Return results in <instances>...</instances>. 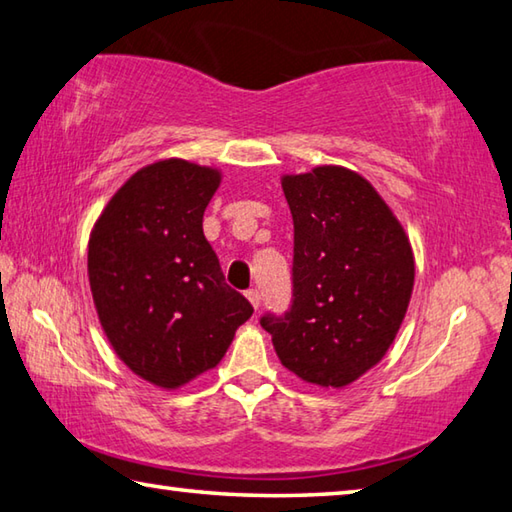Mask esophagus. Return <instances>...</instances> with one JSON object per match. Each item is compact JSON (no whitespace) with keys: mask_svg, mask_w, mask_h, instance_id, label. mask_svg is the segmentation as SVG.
Returning <instances> with one entry per match:
<instances>
[{"mask_svg":"<svg viewBox=\"0 0 512 512\" xmlns=\"http://www.w3.org/2000/svg\"><path fill=\"white\" fill-rule=\"evenodd\" d=\"M246 297H248V302L253 304V309L257 311V309H259V300H262V297H259L257 288H250V291H246Z\"/></svg>","mask_w":512,"mask_h":512,"instance_id":"esophagus-1","label":"esophagus"}]
</instances>
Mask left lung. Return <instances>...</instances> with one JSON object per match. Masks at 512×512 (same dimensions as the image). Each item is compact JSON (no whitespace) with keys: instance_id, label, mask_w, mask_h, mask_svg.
I'll return each instance as SVG.
<instances>
[{"instance_id":"1","label":"left lung","mask_w":512,"mask_h":512,"mask_svg":"<svg viewBox=\"0 0 512 512\" xmlns=\"http://www.w3.org/2000/svg\"><path fill=\"white\" fill-rule=\"evenodd\" d=\"M293 215V304L268 313L282 365L304 383L347 387L392 347L414 288L401 221L365 176L340 165L284 174Z\"/></svg>"}]
</instances>
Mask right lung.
<instances>
[{"instance_id": "1", "label": "right lung", "mask_w": 512, "mask_h": 512, "mask_svg": "<svg viewBox=\"0 0 512 512\" xmlns=\"http://www.w3.org/2000/svg\"><path fill=\"white\" fill-rule=\"evenodd\" d=\"M219 183L217 167L145 165L91 230L87 271L102 331L116 356L156 387L179 389L217 367L253 315L203 235Z\"/></svg>"}]
</instances>
